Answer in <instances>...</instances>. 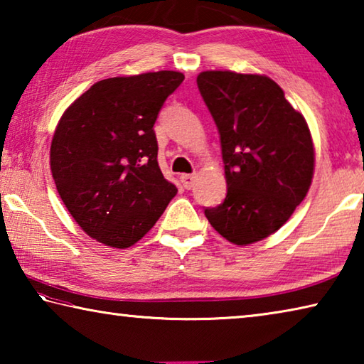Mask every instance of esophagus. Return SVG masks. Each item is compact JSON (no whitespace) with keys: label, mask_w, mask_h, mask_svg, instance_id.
I'll return each instance as SVG.
<instances>
[{"label":"esophagus","mask_w":364,"mask_h":364,"mask_svg":"<svg viewBox=\"0 0 364 364\" xmlns=\"http://www.w3.org/2000/svg\"><path fill=\"white\" fill-rule=\"evenodd\" d=\"M180 181H181V184H183V188L184 189H191L194 186V181H196V176L194 175H181L180 176Z\"/></svg>","instance_id":"34e87169"}]
</instances>
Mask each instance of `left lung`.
Returning <instances> with one entry per match:
<instances>
[{"label":"left lung","mask_w":364,"mask_h":364,"mask_svg":"<svg viewBox=\"0 0 364 364\" xmlns=\"http://www.w3.org/2000/svg\"><path fill=\"white\" fill-rule=\"evenodd\" d=\"M197 86L217 123L228 184L223 204L207 207L205 217L232 244L262 241L310 189L315 149L306 122L264 75L207 70Z\"/></svg>","instance_id":"left-lung-1"}]
</instances>
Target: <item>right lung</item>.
I'll return each mask as SVG.
<instances>
[{
	"label": "right lung",
	"instance_id": "1",
	"mask_svg": "<svg viewBox=\"0 0 364 364\" xmlns=\"http://www.w3.org/2000/svg\"><path fill=\"white\" fill-rule=\"evenodd\" d=\"M183 80L173 70L101 80L60 117L51 173L67 210L97 242L130 247L178 193L159 168L154 123Z\"/></svg>",
	"mask_w": 364,
	"mask_h": 364
}]
</instances>
